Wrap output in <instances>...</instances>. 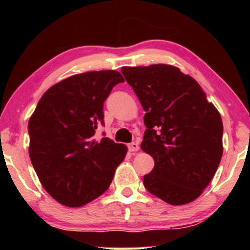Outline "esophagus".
I'll use <instances>...</instances> for the list:
<instances>
[{
    "label": "esophagus",
    "instance_id": "obj_1",
    "mask_svg": "<svg viewBox=\"0 0 250 250\" xmlns=\"http://www.w3.org/2000/svg\"><path fill=\"white\" fill-rule=\"evenodd\" d=\"M128 149L131 152H135L140 149V146H139V143H137V142H131L128 145Z\"/></svg>",
    "mask_w": 250,
    "mask_h": 250
}]
</instances>
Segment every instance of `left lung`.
<instances>
[{
    "instance_id": "obj_1",
    "label": "left lung",
    "mask_w": 250,
    "mask_h": 250,
    "mask_svg": "<svg viewBox=\"0 0 250 250\" xmlns=\"http://www.w3.org/2000/svg\"><path fill=\"white\" fill-rule=\"evenodd\" d=\"M145 109L141 149L154 160L145 188L171 205L195 201L209 184L223 155L218 110L189 75L155 64L122 67Z\"/></svg>"
}]
</instances>
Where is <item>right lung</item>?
<instances>
[{
  "label": "right lung",
  "mask_w": 250,
  "mask_h": 250,
  "mask_svg": "<svg viewBox=\"0 0 250 250\" xmlns=\"http://www.w3.org/2000/svg\"><path fill=\"white\" fill-rule=\"evenodd\" d=\"M119 71L70 76L42 96L28 121V153L43 188L54 200L80 207L107 191L126 146L108 138L95 140L104 125V103Z\"/></svg>",
  "instance_id": "obj_1"
}]
</instances>
